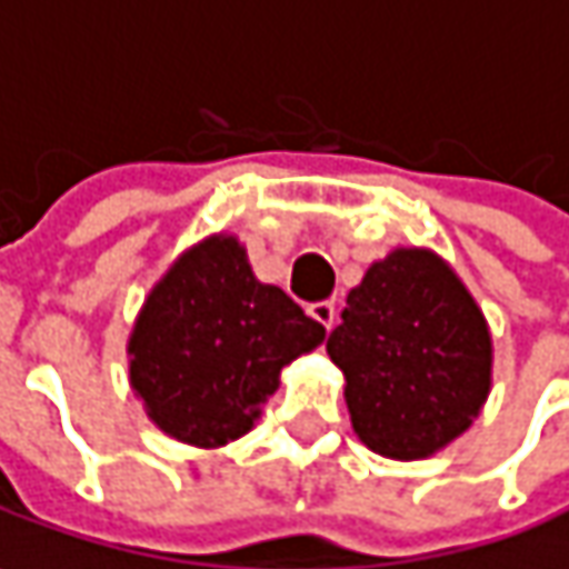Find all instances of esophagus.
I'll list each match as a JSON object with an SVG mask.
<instances>
[{
	"instance_id": "obj_1",
	"label": "esophagus",
	"mask_w": 569,
	"mask_h": 569,
	"mask_svg": "<svg viewBox=\"0 0 569 569\" xmlns=\"http://www.w3.org/2000/svg\"><path fill=\"white\" fill-rule=\"evenodd\" d=\"M309 315L318 321V325L331 328L333 318H337V309H333V302H315V306H309Z\"/></svg>"
}]
</instances>
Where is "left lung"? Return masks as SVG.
I'll return each instance as SVG.
<instances>
[{"instance_id":"1","label":"left lung","mask_w":569,"mask_h":569,"mask_svg":"<svg viewBox=\"0 0 569 569\" xmlns=\"http://www.w3.org/2000/svg\"><path fill=\"white\" fill-rule=\"evenodd\" d=\"M340 318L328 353L372 452L423 458L471 427L490 391V333L436 254L401 248L372 263Z\"/></svg>"}]
</instances>
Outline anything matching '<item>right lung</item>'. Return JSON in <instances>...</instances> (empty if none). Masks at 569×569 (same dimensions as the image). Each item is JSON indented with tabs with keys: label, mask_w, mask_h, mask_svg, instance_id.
I'll use <instances>...</instances> for the list:
<instances>
[{
	"label": "right lung",
	"mask_w": 569,
	"mask_h": 569,
	"mask_svg": "<svg viewBox=\"0 0 569 569\" xmlns=\"http://www.w3.org/2000/svg\"><path fill=\"white\" fill-rule=\"evenodd\" d=\"M325 328L283 289L258 283L236 238H210L161 280L130 337V379L161 430L222 446L258 420L286 362Z\"/></svg>",
	"instance_id": "right-lung-1"
}]
</instances>
